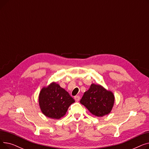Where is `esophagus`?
I'll return each instance as SVG.
<instances>
[{"label":"esophagus","mask_w":149,"mask_h":149,"mask_svg":"<svg viewBox=\"0 0 149 149\" xmlns=\"http://www.w3.org/2000/svg\"><path fill=\"white\" fill-rule=\"evenodd\" d=\"M74 99H75V101H77V102H78V101H79V100H80V96L77 95V96L74 97Z\"/></svg>","instance_id":"esophagus-1"}]
</instances>
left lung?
I'll return each instance as SVG.
<instances>
[{
  "instance_id": "1",
  "label": "left lung",
  "mask_w": 149,
  "mask_h": 149,
  "mask_svg": "<svg viewBox=\"0 0 149 149\" xmlns=\"http://www.w3.org/2000/svg\"><path fill=\"white\" fill-rule=\"evenodd\" d=\"M115 102L112 91H108L100 84H92L90 88L84 93L80 103L89 112L98 117L110 113Z\"/></svg>"
}]
</instances>
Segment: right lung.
Listing matches in <instances>:
<instances>
[{"instance_id": "obj_1", "label": "right lung", "mask_w": 149, "mask_h": 149, "mask_svg": "<svg viewBox=\"0 0 149 149\" xmlns=\"http://www.w3.org/2000/svg\"><path fill=\"white\" fill-rule=\"evenodd\" d=\"M75 102L69 93L56 82L43 87L39 93L38 103L42 112L50 118L58 120L63 116Z\"/></svg>"}]
</instances>
